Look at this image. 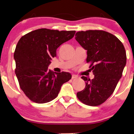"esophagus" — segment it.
<instances>
[{"mask_svg": "<svg viewBox=\"0 0 134 134\" xmlns=\"http://www.w3.org/2000/svg\"><path fill=\"white\" fill-rule=\"evenodd\" d=\"M79 77L78 76H77V75L76 74H72V79H76V78H77Z\"/></svg>", "mask_w": 134, "mask_h": 134, "instance_id": "esophagus-1", "label": "esophagus"}]
</instances>
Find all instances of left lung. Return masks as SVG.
<instances>
[{
    "mask_svg": "<svg viewBox=\"0 0 134 134\" xmlns=\"http://www.w3.org/2000/svg\"><path fill=\"white\" fill-rule=\"evenodd\" d=\"M75 39L87 51V62H90L94 77L85 81L84 90L77 93L86 105L97 106L105 101L114 91L126 64V53L118 38L103 30L81 31Z\"/></svg>",
    "mask_w": 134,
    "mask_h": 134,
    "instance_id": "left-lung-1",
    "label": "left lung"
}]
</instances>
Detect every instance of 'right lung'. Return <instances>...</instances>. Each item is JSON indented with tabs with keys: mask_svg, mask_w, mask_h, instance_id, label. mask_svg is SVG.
Instances as JSON below:
<instances>
[{
	"mask_svg": "<svg viewBox=\"0 0 134 134\" xmlns=\"http://www.w3.org/2000/svg\"><path fill=\"white\" fill-rule=\"evenodd\" d=\"M75 33L40 29L19 40L14 53L15 73L21 90L31 100L38 104L51 101L71 79L70 73L54 72L48 66L58 47L72 39Z\"/></svg>",
	"mask_w": 134,
	"mask_h": 134,
	"instance_id": "right-lung-1",
	"label": "right lung"
}]
</instances>
